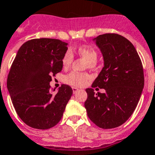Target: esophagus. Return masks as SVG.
<instances>
[{"label": "esophagus", "mask_w": 155, "mask_h": 155, "mask_svg": "<svg viewBox=\"0 0 155 155\" xmlns=\"http://www.w3.org/2000/svg\"><path fill=\"white\" fill-rule=\"evenodd\" d=\"M72 89H73V92H74V94L77 93V92H78V90H79L78 88H75V87H73Z\"/></svg>", "instance_id": "obj_1"}]
</instances>
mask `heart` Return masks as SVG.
Wrapping results in <instances>:
<instances>
[{"label": "heart", "instance_id": "1", "mask_svg": "<svg viewBox=\"0 0 155 155\" xmlns=\"http://www.w3.org/2000/svg\"><path fill=\"white\" fill-rule=\"evenodd\" d=\"M77 54L81 58L86 60L85 66L89 68H93L96 64V60L98 58L97 51L96 49L90 45H81L77 48ZM74 60V55L71 51H67L63 55L62 59V64L64 68H67L71 65ZM90 79V76L87 73H79L76 71H72L67 74L63 78V81L66 84H70L74 87H83L85 85L88 80Z\"/></svg>", "mask_w": 155, "mask_h": 155}]
</instances>
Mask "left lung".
<instances>
[{"label":"left lung","mask_w":155,"mask_h":155,"mask_svg":"<svg viewBox=\"0 0 155 155\" xmlns=\"http://www.w3.org/2000/svg\"><path fill=\"white\" fill-rule=\"evenodd\" d=\"M93 41L103 55L104 66L92 88L85 89L84 107L98 127L114 129L125 123L138 104L144 86L142 62L133 44L119 34H102ZM96 87L104 88L105 92L95 94L93 88Z\"/></svg>","instance_id":"1"}]
</instances>
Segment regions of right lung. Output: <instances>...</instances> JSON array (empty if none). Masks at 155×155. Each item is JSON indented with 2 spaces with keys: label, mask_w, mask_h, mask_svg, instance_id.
<instances>
[{
  "label": "right lung",
  "mask_w": 155,
  "mask_h": 155,
  "mask_svg": "<svg viewBox=\"0 0 155 155\" xmlns=\"http://www.w3.org/2000/svg\"><path fill=\"white\" fill-rule=\"evenodd\" d=\"M67 45L58 39L38 38L25 42L17 52L7 87L17 114L30 127L50 129L63 117L72 88L62 84L53 94L49 83L63 69Z\"/></svg>",
  "instance_id": "right-lung-1"
}]
</instances>
